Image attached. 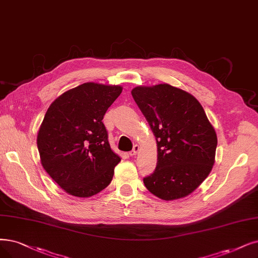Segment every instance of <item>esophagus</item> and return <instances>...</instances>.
I'll return each instance as SVG.
<instances>
[{"instance_id": "obj_1", "label": "esophagus", "mask_w": 258, "mask_h": 258, "mask_svg": "<svg viewBox=\"0 0 258 258\" xmlns=\"http://www.w3.org/2000/svg\"><path fill=\"white\" fill-rule=\"evenodd\" d=\"M139 150H140V146L139 145H135V146H133V149L129 152V154H130L131 157H135L136 154L139 152Z\"/></svg>"}]
</instances>
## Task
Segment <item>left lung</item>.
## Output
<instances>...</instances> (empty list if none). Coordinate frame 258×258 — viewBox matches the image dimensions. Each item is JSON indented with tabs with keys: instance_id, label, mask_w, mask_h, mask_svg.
<instances>
[{
	"instance_id": "left-lung-1",
	"label": "left lung",
	"mask_w": 258,
	"mask_h": 258,
	"mask_svg": "<svg viewBox=\"0 0 258 258\" xmlns=\"http://www.w3.org/2000/svg\"><path fill=\"white\" fill-rule=\"evenodd\" d=\"M157 140L156 170L143 179L158 198L170 201L191 194L215 162L217 136L200 102L167 84L131 91Z\"/></svg>"
}]
</instances>
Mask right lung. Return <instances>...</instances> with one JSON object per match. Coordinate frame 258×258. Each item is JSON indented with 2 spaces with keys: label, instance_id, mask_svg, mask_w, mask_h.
Returning <instances> with one entry per match:
<instances>
[{
  "label": "right lung",
  "instance_id": "right-lung-1",
  "mask_svg": "<svg viewBox=\"0 0 258 258\" xmlns=\"http://www.w3.org/2000/svg\"><path fill=\"white\" fill-rule=\"evenodd\" d=\"M120 86L86 82L56 98L41 123L37 145L45 171L68 194L92 197L112 181L120 158L102 122Z\"/></svg>",
  "mask_w": 258,
  "mask_h": 258
}]
</instances>
